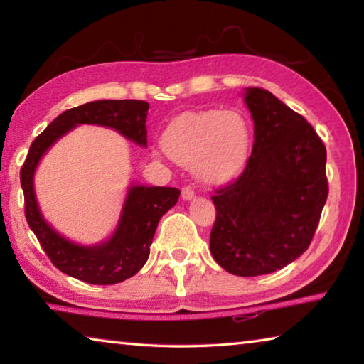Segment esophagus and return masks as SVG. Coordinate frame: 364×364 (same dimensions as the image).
Wrapping results in <instances>:
<instances>
[{"mask_svg": "<svg viewBox=\"0 0 364 364\" xmlns=\"http://www.w3.org/2000/svg\"><path fill=\"white\" fill-rule=\"evenodd\" d=\"M181 197H183V200H191L194 197V189L191 186H184L181 189Z\"/></svg>", "mask_w": 364, "mask_h": 364, "instance_id": "esophagus-1", "label": "esophagus"}]
</instances>
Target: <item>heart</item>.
Wrapping results in <instances>:
<instances>
[{
    "mask_svg": "<svg viewBox=\"0 0 364 364\" xmlns=\"http://www.w3.org/2000/svg\"><path fill=\"white\" fill-rule=\"evenodd\" d=\"M250 127L237 110L186 112L171 120L164 149L176 164L194 170L207 184L231 180L247 162Z\"/></svg>",
    "mask_w": 364,
    "mask_h": 364,
    "instance_id": "heart-1",
    "label": "heart"
}]
</instances>
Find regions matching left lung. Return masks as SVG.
I'll return each mask as SVG.
<instances>
[{"label": "left lung", "instance_id": "1", "mask_svg": "<svg viewBox=\"0 0 364 364\" xmlns=\"http://www.w3.org/2000/svg\"><path fill=\"white\" fill-rule=\"evenodd\" d=\"M254 147L237 180L215 191L210 252L236 276L284 268L310 245L328 199L326 147L300 114L247 88Z\"/></svg>", "mask_w": 364, "mask_h": 364}]
</instances>
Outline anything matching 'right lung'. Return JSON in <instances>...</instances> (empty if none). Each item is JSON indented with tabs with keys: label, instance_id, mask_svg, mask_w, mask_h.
Returning a JSON list of instances; mask_svg holds the SVG:
<instances>
[{
	"label": "right lung",
	"instance_id": "1",
	"mask_svg": "<svg viewBox=\"0 0 364 364\" xmlns=\"http://www.w3.org/2000/svg\"><path fill=\"white\" fill-rule=\"evenodd\" d=\"M147 110L149 104L138 100L86 102L56 117L30 146L21 170L27 223L54 267L72 278L107 286L136 274L149 258L159 220L176 204L180 189L133 184L112 236L97 245H80L59 234L43 218L33 189L36 165L60 136L82 123L114 128L134 144L146 147Z\"/></svg>",
	"mask_w": 364,
	"mask_h": 364
}]
</instances>
